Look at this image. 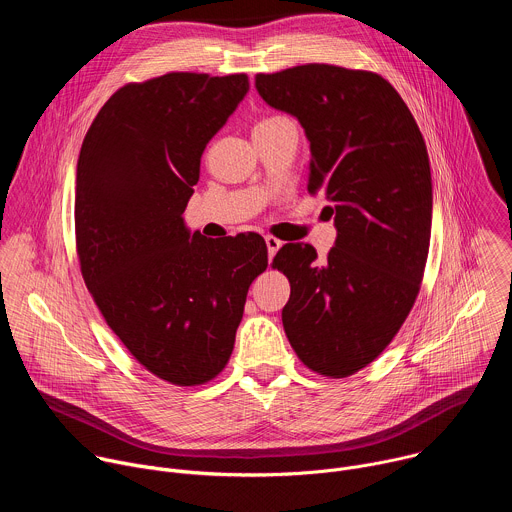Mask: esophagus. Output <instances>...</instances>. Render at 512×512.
I'll return each mask as SVG.
<instances>
[{
	"label": "esophagus",
	"instance_id": "1",
	"mask_svg": "<svg viewBox=\"0 0 512 512\" xmlns=\"http://www.w3.org/2000/svg\"><path fill=\"white\" fill-rule=\"evenodd\" d=\"M265 243H267V255H269V261L273 259V255L279 251V247L283 245L277 237H273V235H267L265 237Z\"/></svg>",
	"mask_w": 512,
	"mask_h": 512
}]
</instances>
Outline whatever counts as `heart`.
<instances>
[{"label": "heart", "mask_w": 512, "mask_h": 512, "mask_svg": "<svg viewBox=\"0 0 512 512\" xmlns=\"http://www.w3.org/2000/svg\"><path fill=\"white\" fill-rule=\"evenodd\" d=\"M271 119H277V115H273V117H263V119L257 121V123H265V121H271Z\"/></svg>", "instance_id": "1"}]
</instances>
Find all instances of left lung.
I'll use <instances>...</instances> for the list:
<instances>
[{
    "label": "left lung",
    "mask_w": 512,
    "mask_h": 512,
    "mask_svg": "<svg viewBox=\"0 0 512 512\" xmlns=\"http://www.w3.org/2000/svg\"><path fill=\"white\" fill-rule=\"evenodd\" d=\"M263 101L291 113L310 141L308 192H324L338 231L324 261L287 243L271 267L289 279L281 312L306 367L344 379L371 364L409 316L431 237L423 135L377 72L302 64L255 77Z\"/></svg>",
    "instance_id": "8db88e82"
}]
</instances>
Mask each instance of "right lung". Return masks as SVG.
<instances>
[{
  "instance_id": "obj_1",
  "label": "right lung",
  "mask_w": 512,
  "mask_h": 512,
  "mask_svg": "<svg viewBox=\"0 0 512 512\" xmlns=\"http://www.w3.org/2000/svg\"><path fill=\"white\" fill-rule=\"evenodd\" d=\"M247 91L245 72L127 83L93 119L77 164L83 279L131 356L178 387L223 373L249 285L267 269L261 235L214 241L182 218L206 143Z\"/></svg>"
}]
</instances>
